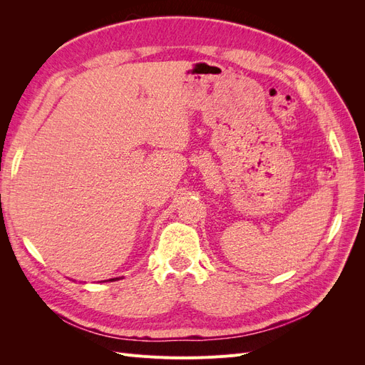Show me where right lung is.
Wrapping results in <instances>:
<instances>
[{
  "label": "right lung",
  "instance_id": "obj_1",
  "mask_svg": "<svg viewBox=\"0 0 365 365\" xmlns=\"http://www.w3.org/2000/svg\"><path fill=\"white\" fill-rule=\"evenodd\" d=\"M111 280H115V279H111Z\"/></svg>",
  "mask_w": 365,
  "mask_h": 365
}]
</instances>
